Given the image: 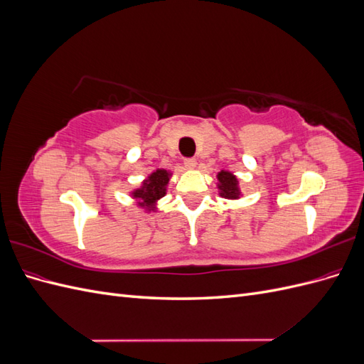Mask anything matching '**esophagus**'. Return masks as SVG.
Masks as SVG:
<instances>
[{"mask_svg": "<svg viewBox=\"0 0 364 364\" xmlns=\"http://www.w3.org/2000/svg\"><path fill=\"white\" fill-rule=\"evenodd\" d=\"M183 165L188 170H194L196 168V165H197V162H196V159L194 158H188V159H185L183 161Z\"/></svg>", "mask_w": 364, "mask_h": 364, "instance_id": "34e87169", "label": "esophagus"}]
</instances>
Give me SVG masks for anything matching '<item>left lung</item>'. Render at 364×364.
Wrapping results in <instances>:
<instances>
[{
  "label": "left lung",
  "instance_id": "left-lung-1",
  "mask_svg": "<svg viewBox=\"0 0 364 364\" xmlns=\"http://www.w3.org/2000/svg\"><path fill=\"white\" fill-rule=\"evenodd\" d=\"M217 188H218V194L225 197V199H230V200H237L240 199L241 191L238 186V179L234 173L222 170L217 174Z\"/></svg>",
  "mask_w": 364,
  "mask_h": 364
}]
</instances>
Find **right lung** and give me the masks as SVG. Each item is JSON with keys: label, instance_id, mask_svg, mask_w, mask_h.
<instances>
[{"label": "right lung", "instance_id": "1", "mask_svg": "<svg viewBox=\"0 0 364 364\" xmlns=\"http://www.w3.org/2000/svg\"><path fill=\"white\" fill-rule=\"evenodd\" d=\"M171 178V171L158 168L149 174L142 181L141 186L130 193V196L138 202V206L144 208L146 211H156V203L167 194V185Z\"/></svg>", "mask_w": 364, "mask_h": 364}]
</instances>
